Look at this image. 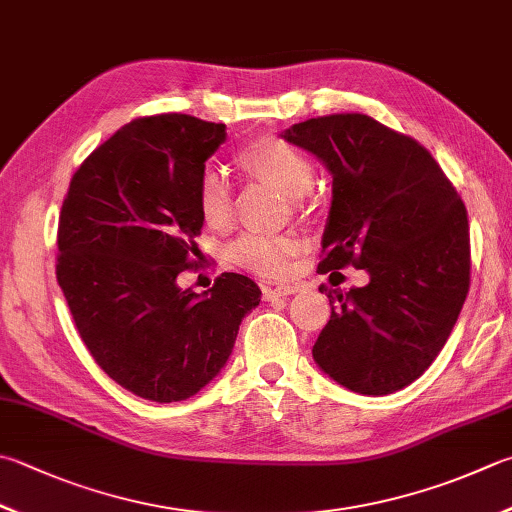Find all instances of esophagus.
<instances>
[{
  "instance_id": "obj_1",
  "label": "esophagus",
  "mask_w": 512,
  "mask_h": 512,
  "mask_svg": "<svg viewBox=\"0 0 512 512\" xmlns=\"http://www.w3.org/2000/svg\"><path fill=\"white\" fill-rule=\"evenodd\" d=\"M294 292H296V287H292V285H265L263 287L265 301H278V298H285Z\"/></svg>"
}]
</instances>
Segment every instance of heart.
Instances as JSON below:
<instances>
[{"label":"heart","mask_w":512,"mask_h":512,"mask_svg":"<svg viewBox=\"0 0 512 512\" xmlns=\"http://www.w3.org/2000/svg\"><path fill=\"white\" fill-rule=\"evenodd\" d=\"M238 165L247 176L265 182L278 194L298 200L314 185V167L303 151L278 138H260L240 153ZM198 211L205 225L223 229L231 223V191L225 178L216 171H205L198 185ZM296 252V243L289 238L245 236L234 249L240 265L256 269L265 276H283L289 267V256Z\"/></svg>","instance_id":"heart-1"}]
</instances>
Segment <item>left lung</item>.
<instances>
[{"mask_svg":"<svg viewBox=\"0 0 512 512\" xmlns=\"http://www.w3.org/2000/svg\"><path fill=\"white\" fill-rule=\"evenodd\" d=\"M281 138L310 151L332 176L318 269L354 265L370 276L365 287L336 294V303L330 298L314 361L352 392L403 390L437 359L466 301L464 202L430 151L368 115L312 118Z\"/></svg>","mask_w":512,"mask_h":512,"instance_id":"left-lung-1","label":"left lung"}]
</instances>
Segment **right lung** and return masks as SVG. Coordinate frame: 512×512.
Instances as JSON below:
<instances>
[{
	"mask_svg": "<svg viewBox=\"0 0 512 512\" xmlns=\"http://www.w3.org/2000/svg\"><path fill=\"white\" fill-rule=\"evenodd\" d=\"M225 124L133 120L75 171L57 227V283L95 363L138 397L185 401L214 381L260 303L243 274L178 285L200 234L198 185Z\"/></svg>",
	"mask_w": 512,
	"mask_h": 512,
	"instance_id": "obj_1",
	"label": "right lung"
}]
</instances>
